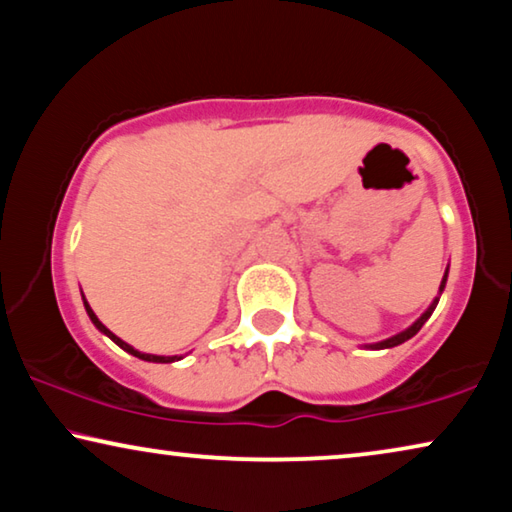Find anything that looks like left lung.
<instances>
[{"instance_id":"8db88e82","label":"left lung","mask_w":512,"mask_h":512,"mask_svg":"<svg viewBox=\"0 0 512 512\" xmlns=\"http://www.w3.org/2000/svg\"><path fill=\"white\" fill-rule=\"evenodd\" d=\"M447 274H449V267L445 269V276H442V281H440V290H438V297L433 299L431 304H428V309L421 313V316L414 320V323L410 325V327H405L403 332H398V335H393V337H388V339H381V342H374V344H365V349H372V351H379V349H393V346H398V344H403V342H407V339H412L414 335H417V332L421 330V327H424V323L428 318H431V313L435 311V306H438V302H440V295H442V290H445V285H447Z\"/></svg>"}]
</instances>
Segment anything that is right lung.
Returning <instances> with one entry per match:
<instances>
[{
    "instance_id": "1",
    "label": "right lung",
    "mask_w": 512,
    "mask_h": 512,
    "mask_svg": "<svg viewBox=\"0 0 512 512\" xmlns=\"http://www.w3.org/2000/svg\"><path fill=\"white\" fill-rule=\"evenodd\" d=\"M81 299H84V309H86V313H88V318H91V323H93L95 327H98V330L102 332V335H105V337H109V339H112V342H114V344H117V346H121V349H124L126 353H131V356H135V358H140V360H147V363H175V360H182V356H154V353H142V351H138V349H133V346H131V344H126V342H124V339H121V337H117V335H114V332H112V330H107V327L100 323V318H98V316H95V313H93V309H91V304H88V302H86V297H84V295H81Z\"/></svg>"
}]
</instances>
